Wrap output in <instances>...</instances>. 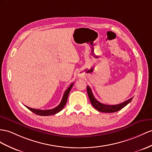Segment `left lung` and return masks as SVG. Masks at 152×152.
<instances>
[{"instance_id": "8db88e82", "label": "left lung", "mask_w": 152, "mask_h": 152, "mask_svg": "<svg viewBox=\"0 0 152 152\" xmlns=\"http://www.w3.org/2000/svg\"><path fill=\"white\" fill-rule=\"evenodd\" d=\"M87 93L88 95V98L91 101V103L92 104V106L94 107L97 110H98L99 112H105V113H113V112H118L121 109H122L123 108H124L125 106H126L127 104L130 103L132 101V98L129 99H128L127 101H125V102L118 104H113V105H110V104H103L102 103H100L98 102V100L95 99L94 95H93L91 88L89 87L88 86L87 87Z\"/></svg>"}]
</instances>
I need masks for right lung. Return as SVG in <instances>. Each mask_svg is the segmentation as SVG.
Wrapping results in <instances>:
<instances>
[{
	"mask_svg": "<svg viewBox=\"0 0 152 152\" xmlns=\"http://www.w3.org/2000/svg\"><path fill=\"white\" fill-rule=\"evenodd\" d=\"M74 85V83H72L69 88L65 91L64 94L63 96V98H62V99L60 103L58 104V106L55 107L54 108H53V109H50V110H39V109H34V108H29L28 107L26 106L27 108H28L29 110H30L31 112H33V113L35 114L39 115H43V116H48V115H51L57 114L58 112H60L62 109H63L64 106L65 105L66 103H67V98H68V96L69 94V92L71 90V88Z\"/></svg>",
	"mask_w": 152,
	"mask_h": 152,
	"instance_id": "right-lung-1",
	"label": "right lung"
}]
</instances>
